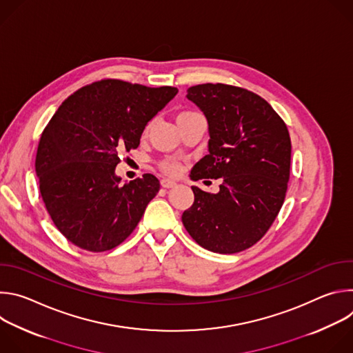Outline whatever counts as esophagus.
Segmentation results:
<instances>
[{
  "label": "esophagus",
  "instance_id": "obj_1",
  "mask_svg": "<svg viewBox=\"0 0 353 353\" xmlns=\"http://www.w3.org/2000/svg\"><path fill=\"white\" fill-rule=\"evenodd\" d=\"M161 184H162V187L163 188H172V187H176V181H173V180H170V179H162L161 180Z\"/></svg>",
  "mask_w": 353,
  "mask_h": 353
}]
</instances>
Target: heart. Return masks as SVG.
<instances>
[{"instance_id": "1", "label": "heart", "mask_w": 353, "mask_h": 353, "mask_svg": "<svg viewBox=\"0 0 353 353\" xmlns=\"http://www.w3.org/2000/svg\"><path fill=\"white\" fill-rule=\"evenodd\" d=\"M199 113L196 112H192V110H184V112H180L179 116H177V120H183V119H188V117H192V116H196ZM149 128V124L146 127V130ZM159 168L163 173L169 174V176H177L181 173V169L183 166L180 165V162H177L176 159H165L159 163Z\"/></svg>"}]
</instances>
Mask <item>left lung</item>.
<instances>
[{
  "label": "left lung",
  "mask_w": 353,
  "mask_h": 353,
  "mask_svg": "<svg viewBox=\"0 0 353 353\" xmlns=\"http://www.w3.org/2000/svg\"><path fill=\"white\" fill-rule=\"evenodd\" d=\"M187 99L204 112L211 137L210 154L192 168L191 179H222V184L218 194L192 185L194 203L181 221L201 247L234 254L256 244L282 208L289 131L267 100L240 86L195 85Z\"/></svg>",
  "instance_id": "obj_1"
}]
</instances>
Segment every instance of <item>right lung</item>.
<instances>
[{"instance_id": "obj_1", "label": "right lung", "mask_w": 353, "mask_h": 353, "mask_svg": "<svg viewBox=\"0 0 353 353\" xmlns=\"http://www.w3.org/2000/svg\"><path fill=\"white\" fill-rule=\"evenodd\" d=\"M177 92L100 79L68 96L48 121L34 168L46 210L68 241L102 253L134 232L161 184L145 173L121 185L119 155L138 148L148 121Z\"/></svg>"}]
</instances>
